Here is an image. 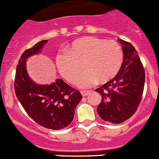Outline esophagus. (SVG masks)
<instances>
[{
  "label": "esophagus",
  "instance_id": "obj_1",
  "mask_svg": "<svg viewBox=\"0 0 159 159\" xmlns=\"http://www.w3.org/2000/svg\"><path fill=\"white\" fill-rule=\"evenodd\" d=\"M90 92H91V91H85V90L81 91V94H82L83 96H87L88 95H89Z\"/></svg>",
  "mask_w": 159,
  "mask_h": 159
}]
</instances>
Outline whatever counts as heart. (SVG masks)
I'll use <instances>...</instances> for the list:
<instances>
[{"label":"heart","mask_w":159,"mask_h":159,"mask_svg":"<svg viewBox=\"0 0 159 159\" xmlns=\"http://www.w3.org/2000/svg\"><path fill=\"white\" fill-rule=\"evenodd\" d=\"M124 53L121 45L114 40L87 36L73 42L67 52H59L56 63L59 72L67 82L75 84L84 73L79 84L88 87L97 80L107 82L121 69Z\"/></svg>","instance_id":"obj_1"}]
</instances>
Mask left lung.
<instances>
[{"mask_svg":"<svg viewBox=\"0 0 159 159\" xmlns=\"http://www.w3.org/2000/svg\"><path fill=\"white\" fill-rule=\"evenodd\" d=\"M119 40L124 53L121 69L113 79L95 89L102 95L97 112L101 119L111 123H123L135 113L145 83V71L137 51L129 42Z\"/></svg>","mask_w":159,"mask_h":159,"instance_id":"1","label":"left lung"}]
</instances>
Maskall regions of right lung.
Listing matches in <instances>:
<instances>
[{
    "label": "right lung",
    "instance_id": "right-lung-1",
    "mask_svg": "<svg viewBox=\"0 0 159 159\" xmlns=\"http://www.w3.org/2000/svg\"><path fill=\"white\" fill-rule=\"evenodd\" d=\"M47 42L40 41L21 55L16 66L14 89L25 111L36 123L51 130H61L71 123L83 96L61 79L50 85H39L29 78L25 61L39 52Z\"/></svg>",
    "mask_w": 159,
    "mask_h": 159
}]
</instances>
